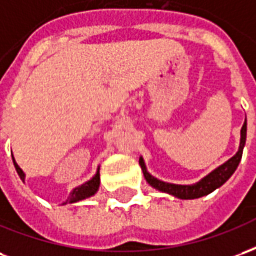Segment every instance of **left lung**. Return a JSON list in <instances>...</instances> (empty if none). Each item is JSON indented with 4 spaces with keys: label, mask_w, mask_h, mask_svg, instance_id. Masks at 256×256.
<instances>
[{
    "label": "left lung",
    "mask_w": 256,
    "mask_h": 256,
    "mask_svg": "<svg viewBox=\"0 0 256 256\" xmlns=\"http://www.w3.org/2000/svg\"><path fill=\"white\" fill-rule=\"evenodd\" d=\"M246 140H247V118H246V122H244L242 130H240V145H238V150L236 152V155H233L229 160H226L225 163H222L220 166L214 168L212 172H208L200 181H198L196 184H190V185L164 182V181H162L159 178L154 177L146 170V166H145V162L142 156L140 158L138 163L140 166H141V170L144 172V177L146 180V182L150 184L152 188L158 189L160 192L172 194L174 198H182V200H192V198H203V196H207L211 192H214L215 189L222 186L232 177V174L236 172L237 166H238V163L242 160V150H244V145H246Z\"/></svg>",
    "instance_id": "1"
}]
</instances>
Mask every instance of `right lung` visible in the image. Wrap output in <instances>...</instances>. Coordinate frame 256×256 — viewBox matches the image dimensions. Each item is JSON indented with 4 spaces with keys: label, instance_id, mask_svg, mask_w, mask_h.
Returning <instances> with one entry per match:
<instances>
[{
    "label": "right lung",
    "instance_id": "1",
    "mask_svg": "<svg viewBox=\"0 0 256 256\" xmlns=\"http://www.w3.org/2000/svg\"><path fill=\"white\" fill-rule=\"evenodd\" d=\"M12 159H14V168H16L18 174H19L20 180L24 182V180H26L24 172H23V170L19 167V164L16 163L14 155H12ZM98 188H100V166L97 167V172H96V174L93 176V177L90 178L89 181H86V182L82 184V185H79V186H76V188H74L70 192L68 198L64 202L63 204H72V203H76V202H80V200H84V198H92L93 194L97 193Z\"/></svg>",
    "mask_w": 256,
    "mask_h": 256
}]
</instances>
